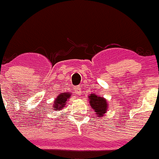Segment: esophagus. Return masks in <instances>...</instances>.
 <instances>
[{"mask_svg":"<svg viewBox=\"0 0 159 159\" xmlns=\"http://www.w3.org/2000/svg\"><path fill=\"white\" fill-rule=\"evenodd\" d=\"M75 93H76V94H78V95L81 94V87L80 86H77L76 88H75Z\"/></svg>","mask_w":159,"mask_h":159,"instance_id":"1","label":"esophagus"}]
</instances>
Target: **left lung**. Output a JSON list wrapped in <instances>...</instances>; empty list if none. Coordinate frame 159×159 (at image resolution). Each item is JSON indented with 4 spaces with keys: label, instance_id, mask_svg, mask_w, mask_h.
<instances>
[{
    "label": "left lung",
    "instance_id": "obj_1",
    "mask_svg": "<svg viewBox=\"0 0 159 159\" xmlns=\"http://www.w3.org/2000/svg\"><path fill=\"white\" fill-rule=\"evenodd\" d=\"M89 103L91 105V107L94 110L96 115H97L99 118H102L107 111L108 104L106 99L98 96L97 95H95L93 93L89 96Z\"/></svg>",
    "mask_w": 159,
    "mask_h": 159
}]
</instances>
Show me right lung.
<instances>
[{
	"mask_svg": "<svg viewBox=\"0 0 159 159\" xmlns=\"http://www.w3.org/2000/svg\"><path fill=\"white\" fill-rule=\"evenodd\" d=\"M70 96V93H63L59 94V96L56 97V100H54L55 103L54 106H53V108H55V110H57V111H59L61 110L62 108H63V107L66 104V101Z\"/></svg>",
	"mask_w": 159,
	"mask_h": 159,
	"instance_id": "add662e5",
	"label": "right lung"
}]
</instances>
